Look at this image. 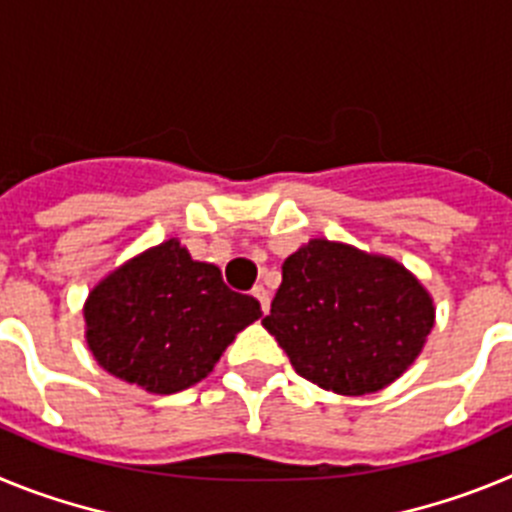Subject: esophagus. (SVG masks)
<instances>
[{"label":"esophagus","mask_w":512,"mask_h":512,"mask_svg":"<svg viewBox=\"0 0 512 512\" xmlns=\"http://www.w3.org/2000/svg\"><path fill=\"white\" fill-rule=\"evenodd\" d=\"M253 297H256V300H259V305H261V310L264 312H269V305H271V297H269V289L264 287V284H256V287H253V292H251Z\"/></svg>","instance_id":"obj_1"}]
</instances>
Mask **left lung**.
I'll use <instances>...</instances> for the list:
<instances>
[{
	"instance_id": "obj_1",
	"label": "left lung",
	"mask_w": 512,
	"mask_h": 512,
	"mask_svg": "<svg viewBox=\"0 0 512 512\" xmlns=\"http://www.w3.org/2000/svg\"><path fill=\"white\" fill-rule=\"evenodd\" d=\"M433 320L431 295L395 259L312 238L282 264L264 328L300 377L369 395L418 359Z\"/></svg>"
}]
</instances>
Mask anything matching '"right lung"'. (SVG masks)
Returning <instances> with one entry per match:
<instances>
[{
    "label": "right lung",
    "instance_id": "1",
    "mask_svg": "<svg viewBox=\"0 0 512 512\" xmlns=\"http://www.w3.org/2000/svg\"><path fill=\"white\" fill-rule=\"evenodd\" d=\"M261 318L215 264L171 238L125 261L89 292L87 343L112 377L174 395L202 382L246 325Z\"/></svg>",
    "mask_w": 512,
    "mask_h": 512
}]
</instances>
